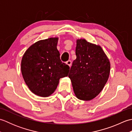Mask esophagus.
<instances>
[{
  "mask_svg": "<svg viewBox=\"0 0 132 132\" xmlns=\"http://www.w3.org/2000/svg\"><path fill=\"white\" fill-rule=\"evenodd\" d=\"M66 64L69 66V67H71V61L70 60H69L66 62Z\"/></svg>",
  "mask_w": 132,
  "mask_h": 132,
  "instance_id": "34e87169",
  "label": "esophagus"
}]
</instances>
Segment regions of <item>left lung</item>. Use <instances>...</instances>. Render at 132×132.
I'll return each instance as SVG.
<instances>
[{
  "instance_id": "1",
  "label": "left lung",
  "mask_w": 132,
  "mask_h": 132,
  "mask_svg": "<svg viewBox=\"0 0 132 132\" xmlns=\"http://www.w3.org/2000/svg\"><path fill=\"white\" fill-rule=\"evenodd\" d=\"M75 53L77 58L69 77L78 99L91 100L100 94L107 82L110 62L102 47L85 39L77 40Z\"/></svg>"
}]
</instances>
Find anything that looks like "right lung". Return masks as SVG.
<instances>
[{"instance_id":"right-lung-1","label":"right lung","mask_w":132,"mask_h":132,"mask_svg":"<svg viewBox=\"0 0 132 132\" xmlns=\"http://www.w3.org/2000/svg\"><path fill=\"white\" fill-rule=\"evenodd\" d=\"M58 41V37H51L36 42L22 58L21 70L24 80L37 96H49L57 88L60 78L68 75L70 68L60 60Z\"/></svg>"}]
</instances>
